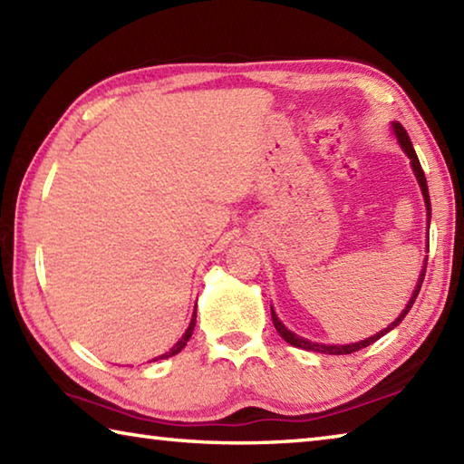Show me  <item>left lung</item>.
<instances>
[{
  "label": "left lung",
  "mask_w": 464,
  "mask_h": 464,
  "mask_svg": "<svg viewBox=\"0 0 464 464\" xmlns=\"http://www.w3.org/2000/svg\"><path fill=\"white\" fill-rule=\"evenodd\" d=\"M392 129H395V135H397V139H399V143H401L403 151H405L407 155H410V160H411V168H413V171H415V178H418V182H420L421 194H423V200H426V208H428V223H430L431 204H430V194H428L426 176H423V169H421V166H420V160H418V155H415L411 140H410V137H407V130L401 127V124H399V122H392ZM423 276H426V266H423L421 276H420V282H418V286H415V293H413V296L410 298V303H407V307L403 309L401 315H399L395 321H392V324H391L387 329H382L381 334H376V335H372V337H368V340H362V342H358V343H350V345H325V343H315V342L303 340V337H298V335H295L293 332H288V329L280 324V319L276 317V313H274V311H272V324H274V327H276V332L282 335V340L288 342L290 345H295V348H303V350L319 352V354H337V356H340V354H352V352L362 350V348H366V345H371V343H374L376 340H381V337H382L384 334L391 332L392 327H397L399 324H401L403 317H405L407 313H410V309L413 307L415 298H418V295H420V288H421Z\"/></svg>",
  "instance_id": "8db88e82"
}]
</instances>
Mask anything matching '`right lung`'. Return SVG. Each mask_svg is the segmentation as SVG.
<instances>
[{
  "mask_svg": "<svg viewBox=\"0 0 464 464\" xmlns=\"http://www.w3.org/2000/svg\"><path fill=\"white\" fill-rule=\"evenodd\" d=\"M194 325H196V309H194V315H192V321H190V325H188V329H186V334L182 335V340H179L176 345H174V348H171L169 352H168V354H163V356H160V358H155V360H163V358H169V356H174V354H178V352L179 350H182L184 348V345H186V342L188 340H190V335H192V332H194Z\"/></svg>",
  "mask_w": 464,
  "mask_h": 464,
  "instance_id": "right-lung-1",
  "label": "right lung"
}]
</instances>
